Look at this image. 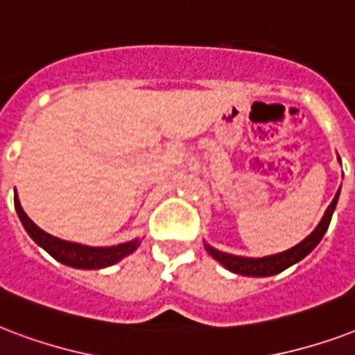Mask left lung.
I'll list each match as a JSON object with an SVG mask.
<instances>
[{
    "label": "left lung",
    "instance_id": "1",
    "mask_svg": "<svg viewBox=\"0 0 355 355\" xmlns=\"http://www.w3.org/2000/svg\"><path fill=\"white\" fill-rule=\"evenodd\" d=\"M339 159V157H337ZM340 163V159H339ZM339 192L337 191L335 198L329 203V207L326 209L322 220L318 222V226L313 230L309 235H307L302 243H298L293 248L285 250V252H279V254L265 255V257H243V255H233L226 254V252H220V250L213 248L211 244L203 243L207 254L220 263L224 268H227L233 274H241V276H252V277H268L274 276V274H279L285 268L296 265L298 261H302L306 255H309L313 250L317 248V244L322 241L324 233L328 232L329 222H331V215H334L335 205H337V200H339Z\"/></svg>",
    "mask_w": 355,
    "mask_h": 355
}]
</instances>
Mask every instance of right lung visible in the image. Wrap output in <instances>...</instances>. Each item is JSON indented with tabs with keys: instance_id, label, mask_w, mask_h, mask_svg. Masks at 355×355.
Instances as JSON below:
<instances>
[{
	"instance_id": "1",
	"label": "right lung",
	"mask_w": 355,
	"mask_h": 355,
	"mask_svg": "<svg viewBox=\"0 0 355 355\" xmlns=\"http://www.w3.org/2000/svg\"><path fill=\"white\" fill-rule=\"evenodd\" d=\"M15 207L20 218L21 226L29 233V237L35 243L48 252L53 259L66 266L72 268H83V270H98V268H107V266L114 265L118 261H122L123 257H128L129 254H133L135 250L140 246V239H133L128 243L116 244V246H87V244L70 243V241H62L59 237L49 235L44 230L35 224L29 216L24 213V209L20 205L18 194L15 192Z\"/></svg>"
}]
</instances>
